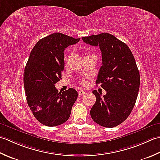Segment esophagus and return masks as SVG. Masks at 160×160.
Listing matches in <instances>:
<instances>
[{
	"mask_svg": "<svg viewBox=\"0 0 160 160\" xmlns=\"http://www.w3.org/2000/svg\"><path fill=\"white\" fill-rule=\"evenodd\" d=\"M78 93H79V95H83V94H85V93H86V92L82 90H81L79 91V92H78Z\"/></svg>",
	"mask_w": 160,
	"mask_h": 160,
	"instance_id": "1",
	"label": "esophagus"
}]
</instances>
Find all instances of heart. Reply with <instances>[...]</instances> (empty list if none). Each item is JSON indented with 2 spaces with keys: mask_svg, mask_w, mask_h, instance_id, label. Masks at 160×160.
Masks as SVG:
<instances>
[{
  "mask_svg": "<svg viewBox=\"0 0 160 160\" xmlns=\"http://www.w3.org/2000/svg\"><path fill=\"white\" fill-rule=\"evenodd\" d=\"M88 55H87V56H88ZM81 82L82 83H84L85 81H84V80H81Z\"/></svg>",
  "mask_w": 160,
  "mask_h": 160,
  "instance_id": "b5f03b06",
  "label": "heart"
}]
</instances>
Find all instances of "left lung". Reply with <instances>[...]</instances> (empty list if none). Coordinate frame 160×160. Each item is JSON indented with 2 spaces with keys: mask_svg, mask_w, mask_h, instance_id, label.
<instances>
[{
  "mask_svg": "<svg viewBox=\"0 0 160 160\" xmlns=\"http://www.w3.org/2000/svg\"><path fill=\"white\" fill-rule=\"evenodd\" d=\"M82 40L100 48L102 66L96 83L106 91L102 97L92 91L96 102L90 110L91 117L100 126L113 128L128 118L138 95L140 77L135 58L128 45L106 32Z\"/></svg>",
  "mask_w": 160,
  "mask_h": 160,
  "instance_id": "1",
  "label": "left lung"
}]
</instances>
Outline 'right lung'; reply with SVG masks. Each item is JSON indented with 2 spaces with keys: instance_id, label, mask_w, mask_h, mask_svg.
<instances>
[{
  "instance_id": "1",
  "label": "right lung",
  "mask_w": 160,
  "mask_h": 160,
  "mask_svg": "<svg viewBox=\"0 0 160 160\" xmlns=\"http://www.w3.org/2000/svg\"><path fill=\"white\" fill-rule=\"evenodd\" d=\"M79 40L57 32L39 40L31 51L23 74L26 99L35 118L45 126L61 125L70 116L77 91L60 92L54 84L61 79L65 49Z\"/></svg>"
}]
</instances>
